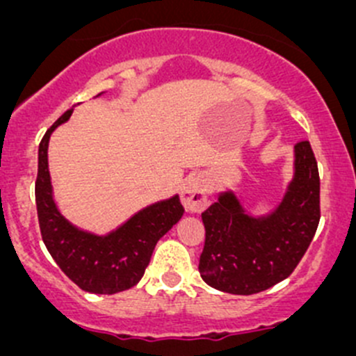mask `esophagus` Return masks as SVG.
Returning a JSON list of instances; mask_svg holds the SVG:
<instances>
[{"label": "esophagus", "instance_id": "esophagus-1", "mask_svg": "<svg viewBox=\"0 0 356 356\" xmlns=\"http://www.w3.org/2000/svg\"><path fill=\"white\" fill-rule=\"evenodd\" d=\"M182 204L188 211H201L208 204L207 182L201 175H191L186 179L181 193Z\"/></svg>", "mask_w": 356, "mask_h": 356}]
</instances>
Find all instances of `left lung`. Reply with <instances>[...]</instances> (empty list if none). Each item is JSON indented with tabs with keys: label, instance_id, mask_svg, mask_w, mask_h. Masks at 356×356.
<instances>
[{
	"label": "left lung",
	"instance_id": "left-lung-1",
	"mask_svg": "<svg viewBox=\"0 0 356 356\" xmlns=\"http://www.w3.org/2000/svg\"><path fill=\"white\" fill-rule=\"evenodd\" d=\"M204 248L201 279L231 294H254L293 274L321 220V179L308 141L294 146V175L281 204L251 217L232 191L201 213Z\"/></svg>",
	"mask_w": 356,
	"mask_h": 356
}]
</instances>
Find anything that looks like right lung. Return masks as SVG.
Instances as JSON below:
<instances>
[{"label":"right lung","instance_id":"obj_1","mask_svg":"<svg viewBox=\"0 0 356 356\" xmlns=\"http://www.w3.org/2000/svg\"><path fill=\"white\" fill-rule=\"evenodd\" d=\"M67 110L46 131L39 145L35 207L39 229L49 254L72 282L95 294L131 289L145 275L158 239L179 220L184 208L179 196L143 208L106 236H96L72 225L56 208L48 170V143L51 132L70 118Z\"/></svg>","mask_w":356,"mask_h":356}]
</instances>
